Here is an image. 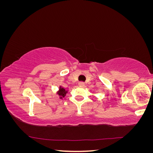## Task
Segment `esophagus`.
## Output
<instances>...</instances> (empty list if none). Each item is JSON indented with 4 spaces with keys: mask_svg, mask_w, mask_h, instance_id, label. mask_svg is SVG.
I'll return each mask as SVG.
<instances>
[{
    "mask_svg": "<svg viewBox=\"0 0 153 153\" xmlns=\"http://www.w3.org/2000/svg\"><path fill=\"white\" fill-rule=\"evenodd\" d=\"M84 82H79V85L80 86H84Z\"/></svg>",
    "mask_w": 153,
    "mask_h": 153,
    "instance_id": "esophagus-1",
    "label": "esophagus"
}]
</instances>
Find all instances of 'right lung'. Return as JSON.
I'll return each mask as SVG.
<instances>
[{
	"instance_id": "1",
	"label": "right lung",
	"mask_w": 153,
	"mask_h": 153,
	"mask_svg": "<svg viewBox=\"0 0 153 153\" xmlns=\"http://www.w3.org/2000/svg\"><path fill=\"white\" fill-rule=\"evenodd\" d=\"M66 94V92L65 89H63V88H62V87L60 88L59 91L58 92V94L61 96V98H62V97H64V96H65Z\"/></svg>"
}]
</instances>
